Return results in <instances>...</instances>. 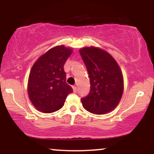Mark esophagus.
I'll use <instances>...</instances> for the list:
<instances>
[{
  "label": "esophagus",
  "instance_id": "esophagus-1",
  "mask_svg": "<svg viewBox=\"0 0 154 154\" xmlns=\"http://www.w3.org/2000/svg\"><path fill=\"white\" fill-rule=\"evenodd\" d=\"M72 88H73V91L75 92V93H76V92H77V86H72Z\"/></svg>",
  "mask_w": 154,
  "mask_h": 154
}]
</instances>
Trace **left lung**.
<instances>
[{"label": "left lung", "instance_id": "1", "mask_svg": "<svg viewBox=\"0 0 154 154\" xmlns=\"http://www.w3.org/2000/svg\"><path fill=\"white\" fill-rule=\"evenodd\" d=\"M87 67L91 83L89 94L81 98L85 109L103 114L115 109L124 90L123 76L115 59L106 51L95 47L79 50Z\"/></svg>", "mask_w": 154, "mask_h": 154}]
</instances>
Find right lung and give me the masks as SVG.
Listing matches in <instances>:
<instances>
[{"label": "right lung", "instance_id": "1", "mask_svg": "<svg viewBox=\"0 0 154 154\" xmlns=\"http://www.w3.org/2000/svg\"><path fill=\"white\" fill-rule=\"evenodd\" d=\"M72 50L59 45L48 51L35 61L28 79V95L33 106L44 113L59 110L67 95L73 92L66 82L63 65Z\"/></svg>", "mask_w": 154, "mask_h": 154}]
</instances>
